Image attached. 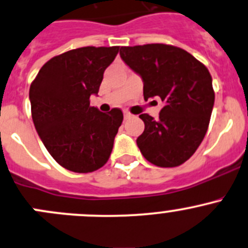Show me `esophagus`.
Instances as JSON below:
<instances>
[{
	"label": "esophagus",
	"instance_id": "esophagus-1",
	"mask_svg": "<svg viewBox=\"0 0 248 248\" xmlns=\"http://www.w3.org/2000/svg\"><path fill=\"white\" fill-rule=\"evenodd\" d=\"M131 116H132V115L129 114L128 111H124V119H129V117H131Z\"/></svg>",
	"mask_w": 248,
	"mask_h": 248
}]
</instances>
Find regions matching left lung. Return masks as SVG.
<instances>
[{
	"label": "left lung",
	"instance_id": "1",
	"mask_svg": "<svg viewBox=\"0 0 248 248\" xmlns=\"http://www.w3.org/2000/svg\"><path fill=\"white\" fill-rule=\"evenodd\" d=\"M120 55L143 80L144 99L163 102L157 120L139 115L145 124L139 150L158 167L182 165L207 132L215 104L210 71L186 50L162 43L121 47Z\"/></svg>",
	"mask_w": 248,
	"mask_h": 248
}]
</instances>
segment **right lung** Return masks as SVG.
<instances>
[{
  "label": "right lung",
  "instance_id": "add662e5",
  "mask_svg": "<svg viewBox=\"0 0 248 248\" xmlns=\"http://www.w3.org/2000/svg\"><path fill=\"white\" fill-rule=\"evenodd\" d=\"M120 47H82L48 60L30 86L31 115L43 145L66 170L88 173L109 160L124 114L91 107Z\"/></svg>",
  "mask_w": 248,
  "mask_h": 248
}]
</instances>
